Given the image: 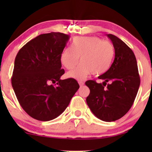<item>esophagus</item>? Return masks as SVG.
I'll return each mask as SVG.
<instances>
[{
	"label": "esophagus",
	"mask_w": 152,
	"mask_h": 152,
	"mask_svg": "<svg viewBox=\"0 0 152 152\" xmlns=\"http://www.w3.org/2000/svg\"><path fill=\"white\" fill-rule=\"evenodd\" d=\"M78 83H79L80 86H83V85H84V83H83V81H78Z\"/></svg>",
	"instance_id": "esophagus-1"
}]
</instances>
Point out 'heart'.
Segmentation results:
<instances>
[{
  "mask_svg": "<svg viewBox=\"0 0 152 152\" xmlns=\"http://www.w3.org/2000/svg\"><path fill=\"white\" fill-rule=\"evenodd\" d=\"M115 54L114 45L96 36H78L73 38L71 47L63 50L60 61L68 70L74 69L67 76L82 80L92 74L98 76L106 72L112 64Z\"/></svg>",
  "mask_w": 152,
  "mask_h": 152,
  "instance_id": "heart-1",
  "label": "heart"
}]
</instances>
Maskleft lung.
Wrapping results in <instances>:
<instances>
[{
    "label": "left lung",
    "mask_w": 152,
    "mask_h": 152,
    "mask_svg": "<svg viewBox=\"0 0 152 152\" xmlns=\"http://www.w3.org/2000/svg\"><path fill=\"white\" fill-rule=\"evenodd\" d=\"M114 45L115 57L111 67L99 76L98 83L88 80L90 94L86 103L92 113L104 121H114L131 109L140 85L137 59L132 50L120 38L107 34Z\"/></svg>",
    "instance_id": "obj_1"
}]
</instances>
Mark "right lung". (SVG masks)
Segmentation results:
<instances>
[{"label": "right lung", "mask_w": 152, "mask_h": 152, "mask_svg": "<svg viewBox=\"0 0 152 152\" xmlns=\"http://www.w3.org/2000/svg\"><path fill=\"white\" fill-rule=\"evenodd\" d=\"M69 39V35L62 33L43 34L17 53L12 86L21 107L35 119L46 121L58 117L79 88L74 78H60L65 73L61 54Z\"/></svg>", "instance_id": "obj_1"}]
</instances>
